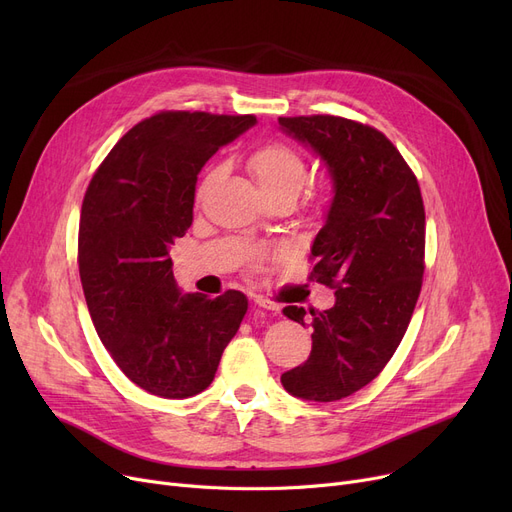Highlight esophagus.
Segmentation results:
<instances>
[{"instance_id":"esophagus-1","label":"esophagus","mask_w":512,"mask_h":512,"mask_svg":"<svg viewBox=\"0 0 512 512\" xmlns=\"http://www.w3.org/2000/svg\"><path fill=\"white\" fill-rule=\"evenodd\" d=\"M255 305L261 307V309H267V311H280V305H276V303H272V301H267V299H263V297H257V299H255Z\"/></svg>"}]
</instances>
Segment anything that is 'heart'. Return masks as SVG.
Returning a JSON list of instances; mask_svg holds the SVG:
<instances>
[{
  "mask_svg": "<svg viewBox=\"0 0 512 512\" xmlns=\"http://www.w3.org/2000/svg\"><path fill=\"white\" fill-rule=\"evenodd\" d=\"M247 168L267 201L278 197L297 199L307 180V164L303 155L282 143H270L253 151L247 159ZM215 178H218V168H211L197 186V199L205 197ZM267 255L270 253L255 249L251 259L263 261Z\"/></svg>",
  "mask_w": 512,
  "mask_h": 512,
  "instance_id": "b5f03b06",
  "label": "heart"
}]
</instances>
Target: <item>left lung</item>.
<instances>
[{
    "mask_svg": "<svg viewBox=\"0 0 512 512\" xmlns=\"http://www.w3.org/2000/svg\"><path fill=\"white\" fill-rule=\"evenodd\" d=\"M278 122L330 174L334 197L313 240L311 276L336 288L332 309L309 311V359L280 380L292 396L332 402L367 386L409 328L423 278V199L407 161L380 130L338 116ZM305 313L284 309L301 326Z\"/></svg>",
    "mask_w": 512,
    "mask_h": 512,
    "instance_id": "left-lung-1",
    "label": "left lung"
}]
</instances>
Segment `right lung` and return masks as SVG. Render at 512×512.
I'll return each mask as SVG.
<instances>
[{
	"label": "right lung",
	"instance_id": "right-lung-1",
	"mask_svg": "<svg viewBox=\"0 0 512 512\" xmlns=\"http://www.w3.org/2000/svg\"><path fill=\"white\" fill-rule=\"evenodd\" d=\"M255 122L159 112L124 134L87 188L78 230L87 307L116 365L149 394L203 392L247 313L238 290L184 294L168 253L193 224L201 168Z\"/></svg>",
	"mask_w": 512,
	"mask_h": 512
}]
</instances>
